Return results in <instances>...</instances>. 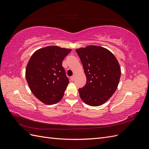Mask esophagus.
<instances>
[{
	"label": "esophagus",
	"mask_w": 149,
	"mask_h": 149,
	"mask_svg": "<svg viewBox=\"0 0 149 149\" xmlns=\"http://www.w3.org/2000/svg\"><path fill=\"white\" fill-rule=\"evenodd\" d=\"M74 79H75V76H74V75L73 76H71V79L72 81H74Z\"/></svg>",
	"instance_id": "1"
}]
</instances>
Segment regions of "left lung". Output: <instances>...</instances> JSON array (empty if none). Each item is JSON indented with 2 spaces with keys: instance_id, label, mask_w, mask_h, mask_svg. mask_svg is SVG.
<instances>
[{
  "instance_id": "1",
  "label": "left lung",
  "mask_w": 149,
  "mask_h": 149,
  "mask_svg": "<svg viewBox=\"0 0 149 149\" xmlns=\"http://www.w3.org/2000/svg\"><path fill=\"white\" fill-rule=\"evenodd\" d=\"M86 76V83L79 89L83 101L91 106L107 102L115 93L121 74L118 60L109 49L89 45L76 49Z\"/></svg>"
}]
</instances>
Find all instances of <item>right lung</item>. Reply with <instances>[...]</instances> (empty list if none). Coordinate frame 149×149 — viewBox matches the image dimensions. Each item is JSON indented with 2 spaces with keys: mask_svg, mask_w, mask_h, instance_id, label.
<instances>
[{
  "mask_svg": "<svg viewBox=\"0 0 149 149\" xmlns=\"http://www.w3.org/2000/svg\"><path fill=\"white\" fill-rule=\"evenodd\" d=\"M71 49L48 46L35 51L28 62L25 77L33 95L45 104L61 100L69 83L62 62Z\"/></svg>",
  "mask_w": 149,
  "mask_h": 149,
  "instance_id": "obj_1",
  "label": "right lung"
}]
</instances>
